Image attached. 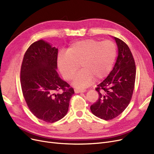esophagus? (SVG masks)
Wrapping results in <instances>:
<instances>
[{"label":"esophagus","instance_id":"esophagus-1","mask_svg":"<svg viewBox=\"0 0 154 154\" xmlns=\"http://www.w3.org/2000/svg\"><path fill=\"white\" fill-rule=\"evenodd\" d=\"M86 91L85 89H84V88H82V89H75L74 90V92H75V93H80V92H85Z\"/></svg>","mask_w":154,"mask_h":154}]
</instances>
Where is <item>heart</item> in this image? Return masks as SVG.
<instances>
[{
  "instance_id": "heart-1",
  "label": "heart",
  "mask_w": 154,
  "mask_h": 154,
  "mask_svg": "<svg viewBox=\"0 0 154 154\" xmlns=\"http://www.w3.org/2000/svg\"><path fill=\"white\" fill-rule=\"evenodd\" d=\"M117 45L112 41L87 39L69 46L67 53H60L57 63L63 77L71 80L80 65L82 69L74 78L73 85L85 87L94 81L106 78L113 67L117 57Z\"/></svg>"
}]
</instances>
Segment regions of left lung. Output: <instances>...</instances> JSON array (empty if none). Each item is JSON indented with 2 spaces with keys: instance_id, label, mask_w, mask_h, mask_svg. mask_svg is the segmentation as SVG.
<instances>
[{
  "instance_id": "obj_1",
  "label": "left lung",
  "mask_w": 154,
  "mask_h": 154,
  "mask_svg": "<svg viewBox=\"0 0 154 154\" xmlns=\"http://www.w3.org/2000/svg\"><path fill=\"white\" fill-rule=\"evenodd\" d=\"M118 57L109 75L96 88L98 100L91 106L92 113L104 120L112 119L122 114L132 99L136 68L133 55L123 40L114 37Z\"/></svg>"
}]
</instances>
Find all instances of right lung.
<instances>
[{
	"mask_svg": "<svg viewBox=\"0 0 154 154\" xmlns=\"http://www.w3.org/2000/svg\"><path fill=\"white\" fill-rule=\"evenodd\" d=\"M58 50L42 40L36 41L27 49L20 69L27 105L37 118L47 123L57 122L66 115L74 93L57 71Z\"/></svg>",
	"mask_w": 154,
	"mask_h": 154,
	"instance_id": "1",
	"label": "right lung"
}]
</instances>
